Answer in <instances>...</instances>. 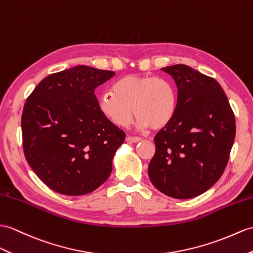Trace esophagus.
I'll return each mask as SVG.
<instances>
[{
	"label": "esophagus",
	"instance_id": "esophagus-1",
	"mask_svg": "<svg viewBox=\"0 0 253 253\" xmlns=\"http://www.w3.org/2000/svg\"><path fill=\"white\" fill-rule=\"evenodd\" d=\"M141 138L140 137H137V136H127L126 137V141H128V143H137V141H139Z\"/></svg>",
	"mask_w": 253,
	"mask_h": 253
}]
</instances>
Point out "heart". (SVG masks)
I'll use <instances>...</instances> for the list:
<instances>
[{
	"instance_id": "1",
	"label": "heart",
	"mask_w": 253,
	"mask_h": 253,
	"mask_svg": "<svg viewBox=\"0 0 253 253\" xmlns=\"http://www.w3.org/2000/svg\"><path fill=\"white\" fill-rule=\"evenodd\" d=\"M98 100V109L113 125L127 127L134 113L140 127L159 130L173 120L177 110V93L169 79L152 75H127Z\"/></svg>"
}]
</instances>
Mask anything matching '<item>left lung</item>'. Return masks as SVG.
<instances>
[{"label":"left lung","instance_id":"left-lung-1","mask_svg":"<svg viewBox=\"0 0 253 253\" xmlns=\"http://www.w3.org/2000/svg\"><path fill=\"white\" fill-rule=\"evenodd\" d=\"M162 71L176 83L177 110L155 136L148 174L153 186L170 198H195L223 174L235 138V116L212 77L184 64Z\"/></svg>","mask_w":253,"mask_h":253}]
</instances>
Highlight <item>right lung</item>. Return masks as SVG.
Segmentation results:
<instances>
[{"label":"right lung","instance_id":"right-lung-1","mask_svg":"<svg viewBox=\"0 0 253 253\" xmlns=\"http://www.w3.org/2000/svg\"><path fill=\"white\" fill-rule=\"evenodd\" d=\"M114 75L78 65L47 76L27 98L21 117L24 157L55 192L90 193L112 173L126 133L101 114L94 89Z\"/></svg>","mask_w":253,"mask_h":253}]
</instances>
